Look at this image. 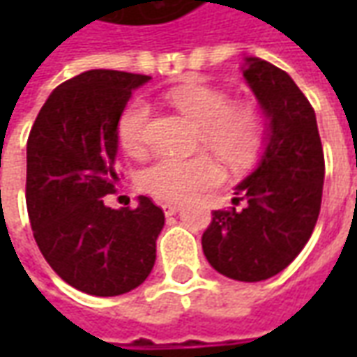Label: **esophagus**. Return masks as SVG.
I'll use <instances>...</instances> for the list:
<instances>
[{"mask_svg": "<svg viewBox=\"0 0 357 357\" xmlns=\"http://www.w3.org/2000/svg\"><path fill=\"white\" fill-rule=\"evenodd\" d=\"M162 210L166 216H174V214L179 210V206L178 204H170V202H166V204H162Z\"/></svg>", "mask_w": 357, "mask_h": 357, "instance_id": "34e87169", "label": "esophagus"}]
</instances>
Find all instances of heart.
<instances>
[{
  "mask_svg": "<svg viewBox=\"0 0 357 357\" xmlns=\"http://www.w3.org/2000/svg\"><path fill=\"white\" fill-rule=\"evenodd\" d=\"M168 101L199 126L197 149H210L233 168L255 162L266 141V118L255 101H231L227 91L206 84H183L168 91ZM151 109L133 99L118 118V141L126 153H147ZM141 191L156 201L183 202L222 181V170L206 153L191 158H160L139 174Z\"/></svg>",
  "mask_w": 357,
  "mask_h": 357,
  "instance_id": "b5f03b06",
  "label": "heart"
}]
</instances>
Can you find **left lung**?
Segmentation results:
<instances>
[{
  "instance_id": "1",
  "label": "left lung",
  "mask_w": 357,
  "mask_h": 357,
  "mask_svg": "<svg viewBox=\"0 0 357 357\" xmlns=\"http://www.w3.org/2000/svg\"><path fill=\"white\" fill-rule=\"evenodd\" d=\"M245 78L269 116L262 160L235 189L233 204L214 210L202 250L218 273L264 281L283 271L314 233L321 210L325 158L314 107L289 74L248 57Z\"/></svg>"
}]
</instances>
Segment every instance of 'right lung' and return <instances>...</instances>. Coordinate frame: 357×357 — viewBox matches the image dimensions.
<instances>
[{"label": "right lung", "instance_id": "1", "mask_svg": "<svg viewBox=\"0 0 357 357\" xmlns=\"http://www.w3.org/2000/svg\"><path fill=\"white\" fill-rule=\"evenodd\" d=\"M151 76L88 70L53 89L26 143V208L38 248L63 281L93 296L139 287L156 260L164 212L139 197L105 206L114 193L118 118Z\"/></svg>", "mask_w": 357, "mask_h": 357}]
</instances>
